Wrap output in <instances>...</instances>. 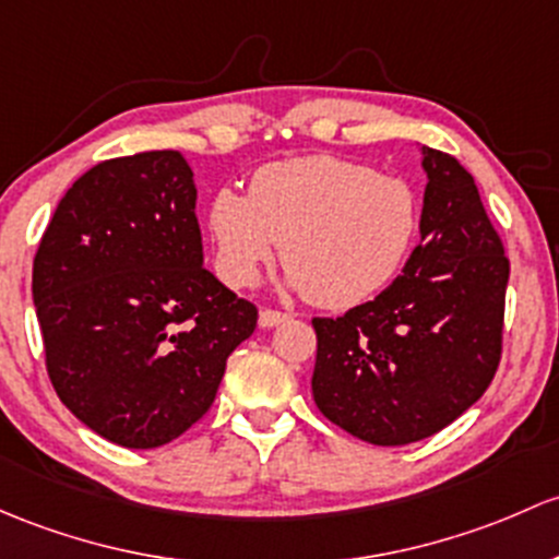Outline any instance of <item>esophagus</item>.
<instances>
[{
	"label": "esophagus",
	"mask_w": 559,
	"mask_h": 559,
	"mask_svg": "<svg viewBox=\"0 0 559 559\" xmlns=\"http://www.w3.org/2000/svg\"><path fill=\"white\" fill-rule=\"evenodd\" d=\"M289 319V313H281V310H273V308H262L260 310V326L270 329V326H278L281 321Z\"/></svg>",
	"instance_id": "esophagus-1"
}]
</instances>
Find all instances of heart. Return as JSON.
<instances>
[{"label":"heart","mask_w":559,"mask_h":559,"mask_svg":"<svg viewBox=\"0 0 559 559\" xmlns=\"http://www.w3.org/2000/svg\"><path fill=\"white\" fill-rule=\"evenodd\" d=\"M420 227V201L402 176L308 155L267 163L249 195L219 190L209 209L214 260L230 286H251L281 260L289 284L321 308H354L402 270Z\"/></svg>","instance_id":"1"}]
</instances>
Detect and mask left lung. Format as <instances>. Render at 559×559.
Wrapping results in <instances>:
<instances>
[{
    "label": "left lung",
    "mask_w": 559,
    "mask_h": 559,
    "mask_svg": "<svg viewBox=\"0 0 559 559\" xmlns=\"http://www.w3.org/2000/svg\"><path fill=\"white\" fill-rule=\"evenodd\" d=\"M420 243L402 275L340 319H313L316 407L380 448L420 442L487 391L503 343L509 260L474 176L423 146Z\"/></svg>",
    "instance_id": "left-lung-1"
}]
</instances>
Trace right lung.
Here are the masks:
<instances>
[{"mask_svg":"<svg viewBox=\"0 0 559 559\" xmlns=\"http://www.w3.org/2000/svg\"><path fill=\"white\" fill-rule=\"evenodd\" d=\"M195 181L176 150L115 157L58 203L32 295L58 399L91 431L150 450L214 404L257 308L203 267Z\"/></svg>","mask_w":559,"mask_h":559,"instance_id":"right-lung-1","label":"right lung"}]
</instances>
